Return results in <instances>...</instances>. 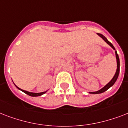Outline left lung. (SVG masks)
Masks as SVG:
<instances>
[{"mask_svg":"<svg viewBox=\"0 0 128 128\" xmlns=\"http://www.w3.org/2000/svg\"><path fill=\"white\" fill-rule=\"evenodd\" d=\"M98 34L101 37V38H102V39H103L106 42L108 43V44H109L110 46H111L112 48H113L114 50H116L115 48L114 47V46L112 45V44L111 42H110L108 40L107 38H106L104 35L101 34H99V33H98ZM116 60H117V70H116V72L115 75H114V76L113 77V78L112 79V80L110 81V82L108 83V84H106V85L104 86V88H102L101 90H98V91L97 92H90V94H101V93H103V92H104L105 91H106L107 90H108L111 87V86H112L114 84V83L116 82V81L117 80L118 78V76H119V73H120V59H119V56H118V54H117V52L116 51Z\"/></svg>","mask_w":128,"mask_h":128,"instance_id":"left-lung-1","label":"left lung"}]
</instances>
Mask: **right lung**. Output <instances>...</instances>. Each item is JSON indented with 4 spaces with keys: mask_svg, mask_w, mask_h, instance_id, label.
<instances>
[{
    "mask_svg": "<svg viewBox=\"0 0 128 128\" xmlns=\"http://www.w3.org/2000/svg\"><path fill=\"white\" fill-rule=\"evenodd\" d=\"M17 88L19 90H20L21 91H22L23 92H24L25 94H28V96H39L42 95V94H44V93H46V92H40V93H33V92H27V91H26V90H24L20 89V88H19L18 87H17Z\"/></svg>",
    "mask_w": 128,
    "mask_h": 128,
    "instance_id": "right-lung-1",
    "label": "right lung"
}]
</instances>
